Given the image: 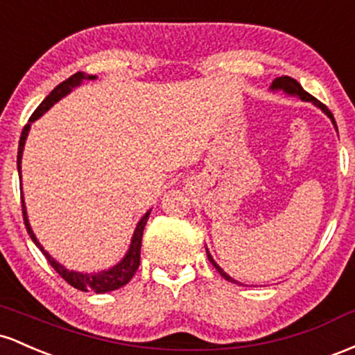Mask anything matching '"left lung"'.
I'll use <instances>...</instances> for the list:
<instances>
[{
  "label": "left lung",
  "mask_w": 355,
  "mask_h": 355,
  "mask_svg": "<svg viewBox=\"0 0 355 355\" xmlns=\"http://www.w3.org/2000/svg\"><path fill=\"white\" fill-rule=\"evenodd\" d=\"M270 89H272V90H284L285 94H288V95H295V97L302 98V101H305V102H312L313 105H317L318 109H322V112L327 114V117L330 119V121H332V124L336 125V129H337V124H336V121H334V115H332V112H330V110L327 109V107L324 105V103L318 102L315 97H312V95L309 94V92H305L304 89H302V85L295 80V78H290V77H286V75H284V77L275 78V80L272 82V87H270ZM206 253H208V260L211 261V263H213L214 268H216L218 272H220V275H221L223 278H225V280L233 282V284H238V282L234 280V278H231L228 273H225V270H223L221 266L218 265L216 261L213 260V257H211V253L208 252V248H206ZM240 285H241V284H240Z\"/></svg>",
  "instance_id": "left-lung-1"
}]
</instances>
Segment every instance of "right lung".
<instances>
[{
    "label": "right lung",
    "instance_id": "right-lung-1",
    "mask_svg": "<svg viewBox=\"0 0 355 355\" xmlns=\"http://www.w3.org/2000/svg\"><path fill=\"white\" fill-rule=\"evenodd\" d=\"M94 78H97V77H95V75H85V73H83V71H77V73L71 75L70 78H67L65 82H62V83H60V85L55 87V89L51 90L49 95H46L45 101H43L37 107V110H35L33 115H31V117H30L28 124L23 127L21 137H19L18 157H17L19 179H21L23 147H25V141H26V137H28V132H30L31 122H35L38 117H42V115L45 114L51 105H55V103H57L60 98H63V97H65V95H69L70 92L73 90L75 87L80 85L83 80H94ZM21 209H23V220H25V226H26L28 234H30V238H31V240H33L35 245H37L38 248L42 250L43 254H45V258H46V260H49V263L55 268V272H57L60 277H62L63 280L67 282V284H70L71 286H73V288L82 290V292H89V290H92V292H95V293L112 292V290H117V288H121V286H124L125 284H129L130 278L134 277L135 272H137L139 263H141L142 233H144L146 223H147V220H149L150 209L147 211L144 216L141 218V221L137 223V226H135V231H134V234H132V240H130V246H129V250H127L125 257L122 258V260L119 261L117 265H114L112 268L102 270V272H98V273L73 272V270H67L65 266L60 265L58 261H55L53 258H51L50 254H49V252H45V250H43V246L40 245V241L37 240V236H35L33 230H31L30 221H28L26 206H25V199H23V193H21Z\"/></svg>",
    "mask_w": 355,
    "mask_h": 355
}]
</instances>
